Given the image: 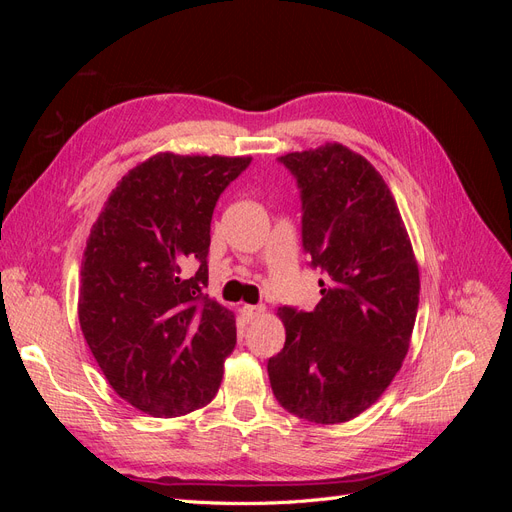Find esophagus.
<instances>
[{"label": "esophagus", "mask_w": 512, "mask_h": 512, "mask_svg": "<svg viewBox=\"0 0 512 512\" xmlns=\"http://www.w3.org/2000/svg\"><path fill=\"white\" fill-rule=\"evenodd\" d=\"M239 312H241L243 320L252 322V320H256V318H260L262 314H265V305H241Z\"/></svg>", "instance_id": "34e87169"}]
</instances>
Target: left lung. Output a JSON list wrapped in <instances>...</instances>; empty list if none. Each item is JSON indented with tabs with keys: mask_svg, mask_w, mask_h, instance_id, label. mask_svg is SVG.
Here are the masks:
<instances>
[{
	"mask_svg": "<svg viewBox=\"0 0 512 512\" xmlns=\"http://www.w3.org/2000/svg\"><path fill=\"white\" fill-rule=\"evenodd\" d=\"M303 200V247L324 271L314 312L280 307L284 350L269 359L275 399L316 425L374 406L404 363L418 309L416 256L389 185L342 143L280 158Z\"/></svg>",
	"mask_w": 512,
	"mask_h": 512,
	"instance_id": "1",
	"label": "left lung"
}]
</instances>
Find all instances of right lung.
I'll use <instances>...</instances> for the list:
<instances>
[{"instance_id": "right-lung-1", "label": "right lung", "mask_w": 512, "mask_h": 512, "mask_svg": "<svg viewBox=\"0 0 512 512\" xmlns=\"http://www.w3.org/2000/svg\"><path fill=\"white\" fill-rule=\"evenodd\" d=\"M250 162L156 153L121 177L91 226L81 331L113 391L149 416H183L220 389L237 327L203 297L211 215Z\"/></svg>"}]
</instances>
